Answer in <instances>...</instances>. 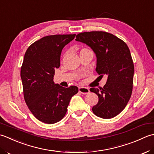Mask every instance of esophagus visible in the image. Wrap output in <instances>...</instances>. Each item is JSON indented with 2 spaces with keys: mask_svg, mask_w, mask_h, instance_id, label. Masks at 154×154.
<instances>
[{
  "mask_svg": "<svg viewBox=\"0 0 154 154\" xmlns=\"http://www.w3.org/2000/svg\"><path fill=\"white\" fill-rule=\"evenodd\" d=\"M78 91H79V92L82 94H88L90 92V90L86 87H79Z\"/></svg>",
  "mask_w": 154,
  "mask_h": 154,
  "instance_id": "obj_1",
  "label": "esophagus"
}]
</instances>
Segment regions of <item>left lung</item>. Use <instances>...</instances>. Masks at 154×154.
<instances>
[{
  "label": "left lung",
  "mask_w": 154,
  "mask_h": 154,
  "mask_svg": "<svg viewBox=\"0 0 154 154\" xmlns=\"http://www.w3.org/2000/svg\"><path fill=\"white\" fill-rule=\"evenodd\" d=\"M76 40L93 50L96 56V71L108 76L103 88H91L98 96L92 111L98 117L109 119L116 116L126 106L132 92L134 66L130 49L123 40L103 31L78 34Z\"/></svg>",
  "instance_id": "obj_1"
}]
</instances>
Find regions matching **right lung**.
Masks as SVG:
<instances>
[{
	"instance_id": "1",
	"label": "right lung",
	"mask_w": 154,
	"mask_h": 154,
	"mask_svg": "<svg viewBox=\"0 0 154 154\" xmlns=\"http://www.w3.org/2000/svg\"><path fill=\"white\" fill-rule=\"evenodd\" d=\"M75 36H45L32 44L24 54L20 70L24 100L32 114L44 123L61 120L71 98L78 92L76 86L64 88L53 81L55 69L60 64L62 50Z\"/></svg>"
}]
</instances>
